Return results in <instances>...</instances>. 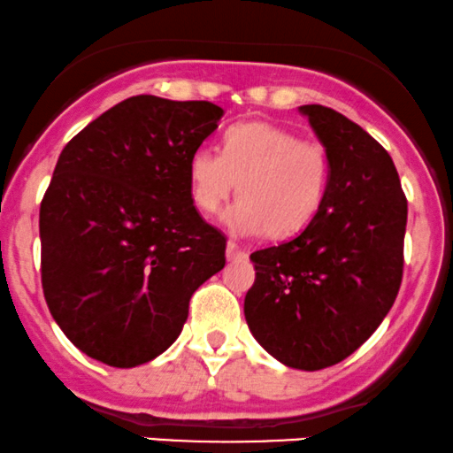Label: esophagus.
I'll list each match as a JSON object with an SVG mask.
<instances>
[{"label":"esophagus","mask_w":453,"mask_h":453,"mask_svg":"<svg viewBox=\"0 0 453 453\" xmlns=\"http://www.w3.org/2000/svg\"><path fill=\"white\" fill-rule=\"evenodd\" d=\"M245 256V252L242 248H239V245L235 243V242H228L226 243V258L228 260H237V258H243Z\"/></svg>","instance_id":"obj_1"}]
</instances>
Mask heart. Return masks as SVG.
Wrapping results in <instances>:
<instances>
[{"mask_svg":"<svg viewBox=\"0 0 453 453\" xmlns=\"http://www.w3.org/2000/svg\"><path fill=\"white\" fill-rule=\"evenodd\" d=\"M237 181L242 197L222 214L225 225L237 235L265 228L269 237H289L321 208L329 182L327 150L266 121L237 124L222 136L220 155L208 147L193 150L188 187L195 208L214 214Z\"/></svg>","mask_w":453,"mask_h":453,"instance_id":"obj_1","label":"heart"}]
</instances>
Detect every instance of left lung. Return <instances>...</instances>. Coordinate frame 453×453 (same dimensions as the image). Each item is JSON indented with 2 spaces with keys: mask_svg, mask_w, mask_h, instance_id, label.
Listing matches in <instances>:
<instances>
[{
  "mask_svg": "<svg viewBox=\"0 0 453 453\" xmlns=\"http://www.w3.org/2000/svg\"><path fill=\"white\" fill-rule=\"evenodd\" d=\"M300 113L327 150V191L304 231L250 256L243 312L266 353L315 372L353 355L397 298L407 199L390 155L361 126L321 104Z\"/></svg>",
  "mask_w": 453,
  "mask_h": 453,
  "instance_id": "1",
  "label": "left lung"
}]
</instances>
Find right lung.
<instances>
[{
	"mask_svg": "<svg viewBox=\"0 0 453 453\" xmlns=\"http://www.w3.org/2000/svg\"><path fill=\"white\" fill-rule=\"evenodd\" d=\"M225 111L132 96L63 149L39 208L48 309L81 353L136 367L180 336L188 300L225 266L195 210L188 159Z\"/></svg>",
	"mask_w": 453,
	"mask_h": 453,
	"instance_id": "add662e5",
	"label": "right lung"
}]
</instances>
